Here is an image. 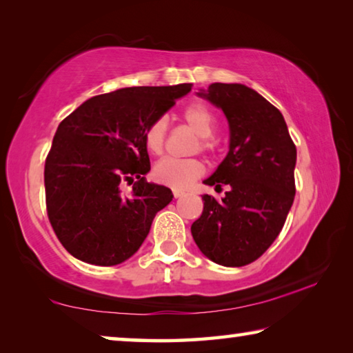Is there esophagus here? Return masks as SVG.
I'll return each instance as SVG.
<instances>
[{
    "label": "esophagus",
    "instance_id": "obj_1",
    "mask_svg": "<svg viewBox=\"0 0 353 353\" xmlns=\"http://www.w3.org/2000/svg\"><path fill=\"white\" fill-rule=\"evenodd\" d=\"M172 196H174L176 199H177V198H182L183 191H182V190H172Z\"/></svg>",
    "mask_w": 353,
    "mask_h": 353
}]
</instances>
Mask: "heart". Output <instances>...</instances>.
<instances>
[{"instance_id":"heart-1","label":"heart","mask_w":353,"mask_h":353,"mask_svg":"<svg viewBox=\"0 0 353 353\" xmlns=\"http://www.w3.org/2000/svg\"><path fill=\"white\" fill-rule=\"evenodd\" d=\"M182 119L193 132L199 137L196 149L210 154L214 151V143L210 137L216 128V119L212 110L201 103H193L182 110ZM166 141V119L159 118L145 130V145L149 152L162 154ZM204 163L198 159H171L166 157L155 163L152 168L154 181L170 188H187L196 179L204 174Z\"/></svg>"}]
</instances>
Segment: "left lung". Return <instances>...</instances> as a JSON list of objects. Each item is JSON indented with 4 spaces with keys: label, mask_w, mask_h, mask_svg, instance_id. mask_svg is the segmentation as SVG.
Segmentation results:
<instances>
[{
    "label": "left lung",
    "mask_w": 353,
    "mask_h": 353,
    "mask_svg": "<svg viewBox=\"0 0 353 353\" xmlns=\"http://www.w3.org/2000/svg\"><path fill=\"white\" fill-rule=\"evenodd\" d=\"M201 98L229 121L230 145L205 185H229L221 201L204 194L191 225L201 252L223 266H246L266 252L288 216L296 194V145L277 107L243 83H212Z\"/></svg>",
    "instance_id": "8db88e82"
}]
</instances>
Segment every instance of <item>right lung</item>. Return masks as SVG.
<instances>
[{
    "label": "right lung",
    "instance_id": "obj_1",
    "mask_svg": "<svg viewBox=\"0 0 353 353\" xmlns=\"http://www.w3.org/2000/svg\"><path fill=\"white\" fill-rule=\"evenodd\" d=\"M191 90L128 87L87 99L59 124L45 162L46 212L68 252L90 265L113 266L132 256L155 213L172 201L151 170L145 130ZM133 185L123 199L121 187Z\"/></svg>",
    "mask_w": 353,
    "mask_h": 353
}]
</instances>
